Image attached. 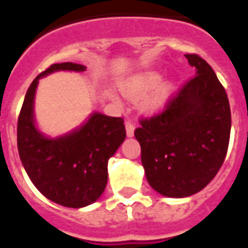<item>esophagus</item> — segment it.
<instances>
[{"label": "esophagus", "mask_w": 248, "mask_h": 248, "mask_svg": "<svg viewBox=\"0 0 248 248\" xmlns=\"http://www.w3.org/2000/svg\"><path fill=\"white\" fill-rule=\"evenodd\" d=\"M124 126H126V134H127V136L134 135V130H135V124H134V122L127 120L124 122Z\"/></svg>", "instance_id": "1"}]
</instances>
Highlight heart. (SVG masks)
Segmentation results:
<instances>
[{
  "label": "heart",
  "instance_id": "1",
  "mask_svg": "<svg viewBox=\"0 0 248 248\" xmlns=\"http://www.w3.org/2000/svg\"><path fill=\"white\" fill-rule=\"evenodd\" d=\"M158 75H155V73H144V75L139 76V77H136V78H134L128 83H126V85L122 87V90H124V93L126 96L136 100V99H140V97L145 96L149 91H152L155 86L158 85ZM166 95H167L166 89L159 90L158 93H155V96L148 101L147 108L157 109L158 107H161V105L163 104V101H165Z\"/></svg>",
  "mask_w": 248,
  "mask_h": 248
}]
</instances>
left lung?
Segmentation results:
<instances>
[{
    "instance_id": "8db88e82",
    "label": "left lung",
    "mask_w": 248,
    "mask_h": 248,
    "mask_svg": "<svg viewBox=\"0 0 248 248\" xmlns=\"http://www.w3.org/2000/svg\"><path fill=\"white\" fill-rule=\"evenodd\" d=\"M196 76L166 100L165 108L141 117L135 138L148 183L166 197L192 196L223 166L231 138V107L210 64L186 54Z\"/></svg>"
}]
</instances>
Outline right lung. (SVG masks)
<instances>
[{
	"label": "right lung",
	"instance_id": "right-lung-1",
	"mask_svg": "<svg viewBox=\"0 0 248 248\" xmlns=\"http://www.w3.org/2000/svg\"><path fill=\"white\" fill-rule=\"evenodd\" d=\"M85 69L76 63L50 65L31 83L17 118V151L29 179L46 198L73 208L91 204L104 192L108 159L126 138L124 118L93 113L77 131L47 139L34 126L33 100L41 77Z\"/></svg>",
	"mask_w": 248,
	"mask_h": 248
}]
</instances>
